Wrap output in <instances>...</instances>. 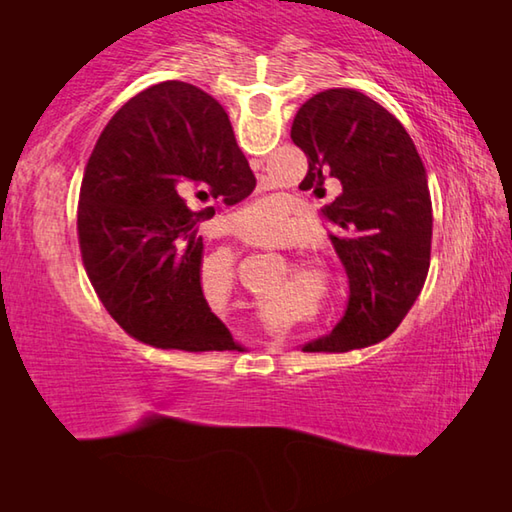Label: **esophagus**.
<instances>
[{
	"label": "esophagus",
	"mask_w": 512,
	"mask_h": 512,
	"mask_svg": "<svg viewBox=\"0 0 512 512\" xmlns=\"http://www.w3.org/2000/svg\"><path fill=\"white\" fill-rule=\"evenodd\" d=\"M268 348H271L273 352H275V350H280V343H277V341H275V343H271V345H268Z\"/></svg>",
	"instance_id": "obj_1"
}]
</instances>
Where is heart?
<instances>
[{"label": "heart", "mask_w": 512, "mask_h": 512, "mask_svg": "<svg viewBox=\"0 0 512 512\" xmlns=\"http://www.w3.org/2000/svg\"><path fill=\"white\" fill-rule=\"evenodd\" d=\"M237 221L241 228L246 232H253V235H275V232L282 230L284 225V216H282V207L273 198H262L253 205H248L244 212L237 216ZM216 264H219L221 271L225 275H232V259L230 255L219 253L216 255ZM271 323H275L273 318H268Z\"/></svg>", "instance_id": "obj_1"}]
</instances>
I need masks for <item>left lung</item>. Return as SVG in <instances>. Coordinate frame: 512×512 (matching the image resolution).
I'll list each match as a JSON object with an SVG mask.
<instances>
[{
    "instance_id": "8db88e82",
    "label": "left lung",
    "mask_w": 512,
    "mask_h": 512,
    "mask_svg": "<svg viewBox=\"0 0 512 512\" xmlns=\"http://www.w3.org/2000/svg\"><path fill=\"white\" fill-rule=\"evenodd\" d=\"M291 140L307 155L300 189L341 194L325 205L336 255L350 280L345 316L305 352H348L391 336L427 280L431 198L427 171L406 128L363 92L334 88L305 101Z\"/></svg>"
}]
</instances>
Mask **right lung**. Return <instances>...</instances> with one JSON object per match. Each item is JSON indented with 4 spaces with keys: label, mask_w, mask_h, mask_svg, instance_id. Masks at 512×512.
I'll return each mask as SVG.
<instances>
[{
    "label": "right lung",
    "mask_w": 512,
    "mask_h": 512,
    "mask_svg": "<svg viewBox=\"0 0 512 512\" xmlns=\"http://www.w3.org/2000/svg\"><path fill=\"white\" fill-rule=\"evenodd\" d=\"M255 176L228 112L183 81L151 85L119 108L85 167L79 246L103 307L133 339L162 350H235L201 287L198 225L235 205Z\"/></svg>",
    "instance_id": "obj_1"
}]
</instances>
